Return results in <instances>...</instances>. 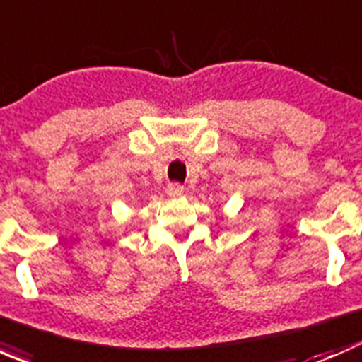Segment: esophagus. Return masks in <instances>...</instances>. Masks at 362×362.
<instances>
[{
    "mask_svg": "<svg viewBox=\"0 0 362 362\" xmlns=\"http://www.w3.org/2000/svg\"><path fill=\"white\" fill-rule=\"evenodd\" d=\"M166 192H168V196H170V198H178V196L184 194V187H182V185H178V184H170V185H168Z\"/></svg>",
    "mask_w": 362,
    "mask_h": 362,
    "instance_id": "34e87169",
    "label": "esophagus"
}]
</instances>
